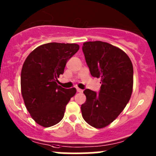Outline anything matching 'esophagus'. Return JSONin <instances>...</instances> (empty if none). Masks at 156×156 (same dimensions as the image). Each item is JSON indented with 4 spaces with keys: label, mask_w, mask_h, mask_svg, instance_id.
I'll list each match as a JSON object with an SVG mask.
<instances>
[{
    "label": "esophagus",
    "mask_w": 156,
    "mask_h": 156,
    "mask_svg": "<svg viewBox=\"0 0 156 156\" xmlns=\"http://www.w3.org/2000/svg\"><path fill=\"white\" fill-rule=\"evenodd\" d=\"M77 91H78V93H82L83 92V90H81V89H80V88L77 87Z\"/></svg>",
    "instance_id": "1"
}]
</instances>
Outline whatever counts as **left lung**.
I'll return each instance as SVG.
<instances>
[{"instance_id":"left-lung-1","label":"left lung","mask_w":156,"mask_h":156,"mask_svg":"<svg viewBox=\"0 0 156 156\" xmlns=\"http://www.w3.org/2000/svg\"><path fill=\"white\" fill-rule=\"evenodd\" d=\"M90 75L101 79L100 93L84 91L83 119L95 128H103L117 119L130 100L133 91V65L120 48L100 41L84 42L82 46Z\"/></svg>"}]
</instances>
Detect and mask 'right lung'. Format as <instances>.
Segmentation results:
<instances>
[{"label":"right lung","instance_id":"1","mask_svg":"<svg viewBox=\"0 0 156 156\" xmlns=\"http://www.w3.org/2000/svg\"><path fill=\"white\" fill-rule=\"evenodd\" d=\"M79 50L77 44L48 43L34 49L23 63L21 94L33 120L44 127L62 119L66 105L76 94L75 87L58 85L67 61Z\"/></svg>","mask_w":156,"mask_h":156}]
</instances>
